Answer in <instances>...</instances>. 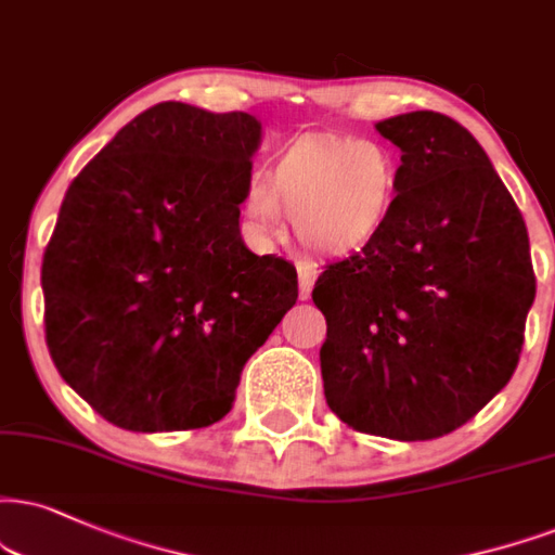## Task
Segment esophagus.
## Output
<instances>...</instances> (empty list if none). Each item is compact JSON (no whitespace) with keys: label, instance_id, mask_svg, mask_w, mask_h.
I'll return each instance as SVG.
<instances>
[{"label":"esophagus","instance_id":"obj_1","mask_svg":"<svg viewBox=\"0 0 555 555\" xmlns=\"http://www.w3.org/2000/svg\"><path fill=\"white\" fill-rule=\"evenodd\" d=\"M298 267V291H300V298H309L311 291H313V283H317L319 278V267L309 262V259H298L296 262Z\"/></svg>","mask_w":555,"mask_h":555}]
</instances>
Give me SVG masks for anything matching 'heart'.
Masks as SVG:
<instances>
[{"mask_svg":"<svg viewBox=\"0 0 555 555\" xmlns=\"http://www.w3.org/2000/svg\"><path fill=\"white\" fill-rule=\"evenodd\" d=\"M401 164L386 143L341 133L298 135L272 154L242 197L246 234L275 242L283 216L300 242L345 257L378 242L399 201Z\"/></svg>","mask_w":555,"mask_h":555,"instance_id":"obj_1","label":"heart"}]
</instances>
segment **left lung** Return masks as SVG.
I'll use <instances>...</instances> for the list:
<instances>
[{"instance_id": "8db88e82", "label": "left lung", "mask_w": 555, "mask_h": 555, "mask_svg": "<svg viewBox=\"0 0 555 555\" xmlns=\"http://www.w3.org/2000/svg\"><path fill=\"white\" fill-rule=\"evenodd\" d=\"M401 149L378 242L321 272L326 403L352 429L433 440L507 386L535 300L522 214L487 152L433 111L375 122Z\"/></svg>"}]
</instances>
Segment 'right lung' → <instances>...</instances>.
<instances>
[{"label": "right lung", "instance_id": "1", "mask_svg": "<svg viewBox=\"0 0 555 555\" xmlns=\"http://www.w3.org/2000/svg\"><path fill=\"white\" fill-rule=\"evenodd\" d=\"M262 122L159 102L68 184L46 246V341L61 378L131 433L208 427L296 306V267L238 231Z\"/></svg>", "mask_w": 555, "mask_h": 555}]
</instances>
